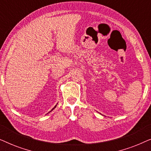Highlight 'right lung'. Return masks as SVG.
<instances>
[{"label": "right lung", "mask_w": 151, "mask_h": 151, "mask_svg": "<svg viewBox=\"0 0 151 151\" xmlns=\"http://www.w3.org/2000/svg\"><path fill=\"white\" fill-rule=\"evenodd\" d=\"M55 106H56V105H55V107H54V108H55ZM54 108H53V109H54ZM53 109H52V110H53ZM52 110H51V111H52Z\"/></svg>", "instance_id": "add662e5"}]
</instances>
